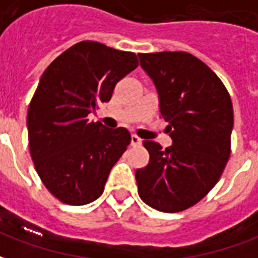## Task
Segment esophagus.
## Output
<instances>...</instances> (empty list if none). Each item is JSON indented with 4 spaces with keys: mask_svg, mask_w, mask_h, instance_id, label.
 I'll return each instance as SVG.
<instances>
[{
    "mask_svg": "<svg viewBox=\"0 0 258 258\" xmlns=\"http://www.w3.org/2000/svg\"><path fill=\"white\" fill-rule=\"evenodd\" d=\"M141 144H142V140H141L138 135H131V145H141Z\"/></svg>",
    "mask_w": 258,
    "mask_h": 258,
    "instance_id": "esophagus-1",
    "label": "esophagus"
}]
</instances>
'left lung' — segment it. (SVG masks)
Instances as JSON below:
<instances>
[{"label": "left lung", "instance_id": "left-lung-1", "mask_svg": "<svg viewBox=\"0 0 258 258\" xmlns=\"http://www.w3.org/2000/svg\"><path fill=\"white\" fill-rule=\"evenodd\" d=\"M159 95L173 145L145 141L149 163L135 171L138 195L163 213L196 205L217 184L231 155L232 102L216 73L188 52L138 53Z\"/></svg>", "mask_w": 258, "mask_h": 258}]
</instances>
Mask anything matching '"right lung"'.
Returning a JSON list of instances; mask_svg holds the SVG:
<instances>
[{
  "label": "right lung",
  "instance_id": "1",
  "mask_svg": "<svg viewBox=\"0 0 258 258\" xmlns=\"http://www.w3.org/2000/svg\"><path fill=\"white\" fill-rule=\"evenodd\" d=\"M137 66L135 53L81 41L42 73L27 112L30 155L47 189L66 205L98 199L127 149L128 130L106 128L88 114L110 101L116 84Z\"/></svg>",
  "mask_w": 258,
  "mask_h": 258
}]
</instances>
